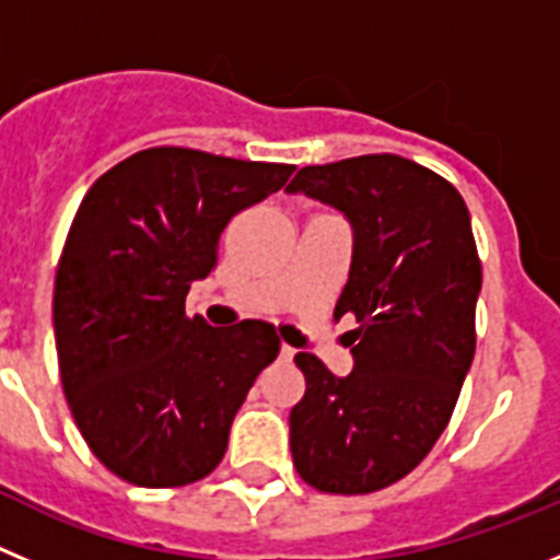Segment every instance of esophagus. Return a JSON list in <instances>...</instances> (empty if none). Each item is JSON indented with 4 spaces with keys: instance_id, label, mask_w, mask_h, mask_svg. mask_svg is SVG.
<instances>
[{
    "instance_id": "esophagus-1",
    "label": "esophagus",
    "mask_w": 560,
    "mask_h": 560,
    "mask_svg": "<svg viewBox=\"0 0 560 560\" xmlns=\"http://www.w3.org/2000/svg\"><path fill=\"white\" fill-rule=\"evenodd\" d=\"M294 353H296V350L289 348V345H283V348H280V359H283V361L294 359Z\"/></svg>"
}]
</instances>
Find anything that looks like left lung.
Listing matches in <instances>:
<instances>
[{"instance_id": "8db88e82", "label": "left lung", "mask_w": 560, "mask_h": 560, "mask_svg": "<svg viewBox=\"0 0 560 560\" xmlns=\"http://www.w3.org/2000/svg\"><path fill=\"white\" fill-rule=\"evenodd\" d=\"M285 192L348 219L353 260L334 316L359 323L345 334L348 375L294 355L305 375L289 415L294 468L316 491H381L432 452L471 370L482 289L471 215L446 179L393 153L308 165Z\"/></svg>"}]
</instances>
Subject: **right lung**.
<instances>
[{
	"mask_svg": "<svg viewBox=\"0 0 560 560\" xmlns=\"http://www.w3.org/2000/svg\"><path fill=\"white\" fill-rule=\"evenodd\" d=\"M291 165L148 148L89 187L52 296L58 368L83 440L140 488L190 485L221 463L235 412L280 353L275 328L185 314L215 269L232 215L277 192Z\"/></svg>",
	"mask_w": 560,
	"mask_h": 560,
	"instance_id": "right-lung-1",
	"label": "right lung"
}]
</instances>
